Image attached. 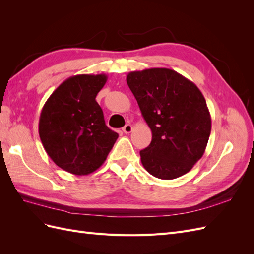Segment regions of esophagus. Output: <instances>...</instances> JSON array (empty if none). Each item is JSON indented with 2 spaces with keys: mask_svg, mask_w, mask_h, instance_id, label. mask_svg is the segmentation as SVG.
<instances>
[{
  "mask_svg": "<svg viewBox=\"0 0 254 254\" xmlns=\"http://www.w3.org/2000/svg\"><path fill=\"white\" fill-rule=\"evenodd\" d=\"M123 131H124L125 133H130V132L132 131V126L130 125V124L125 125L124 127H123Z\"/></svg>",
  "mask_w": 254,
  "mask_h": 254,
  "instance_id": "obj_1",
  "label": "esophagus"
}]
</instances>
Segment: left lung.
I'll use <instances>...</instances> for the list:
<instances>
[{
    "label": "left lung",
    "mask_w": 254,
    "mask_h": 254,
    "mask_svg": "<svg viewBox=\"0 0 254 254\" xmlns=\"http://www.w3.org/2000/svg\"><path fill=\"white\" fill-rule=\"evenodd\" d=\"M133 93L152 140L140 151L150 175L172 180L189 173L203 156L211 133V115L196 84L171 68L130 72Z\"/></svg>",
    "instance_id": "8db88e82"
}]
</instances>
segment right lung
Segmentation results:
<instances>
[{
  "instance_id": "1",
  "label": "right lung",
  "mask_w": 254,
  "mask_h": 254,
  "mask_svg": "<svg viewBox=\"0 0 254 254\" xmlns=\"http://www.w3.org/2000/svg\"><path fill=\"white\" fill-rule=\"evenodd\" d=\"M107 79L106 74L72 76L53 92L41 110L43 147L54 163L71 174L83 176L96 171L119 137L106 126L95 101Z\"/></svg>"
}]
</instances>
